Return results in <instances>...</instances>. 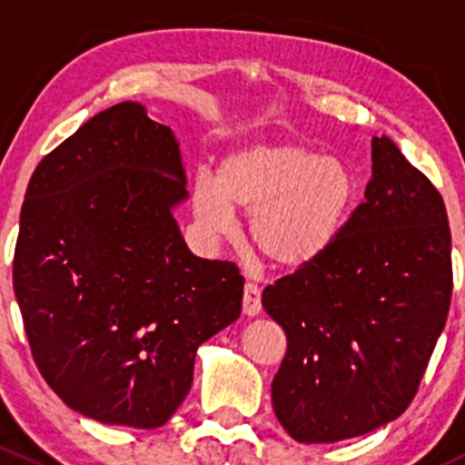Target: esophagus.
Here are the masks:
<instances>
[{
	"instance_id": "34e87169",
	"label": "esophagus",
	"mask_w": 465,
	"mask_h": 465,
	"mask_svg": "<svg viewBox=\"0 0 465 465\" xmlns=\"http://www.w3.org/2000/svg\"><path fill=\"white\" fill-rule=\"evenodd\" d=\"M242 312L247 317H256L261 312V290L256 283H245V290H242Z\"/></svg>"
}]
</instances>
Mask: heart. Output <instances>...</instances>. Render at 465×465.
I'll return each instance as SVG.
<instances>
[{"instance_id": "obj_1", "label": "heart", "mask_w": 465, "mask_h": 465, "mask_svg": "<svg viewBox=\"0 0 465 465\" xmlns=\"http://www.w3.org/2000/svg\"><path fill=\"white\" fill-rule=\"evenodd\" d=\"M358 200L341 159L297 143L247 145L220 163L215 182L198 177L193 215L213 241L232 236L233 211L250 215V241L274 270L299 272L335 247Z\"/></svg>"}]
</instances>
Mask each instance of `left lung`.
Instances as JSON below:
<instances>
[{"instance_id":"1","label":"left lung","mask_w":465,"mask_h":465,"mask_svg":"<svg viewBox=\"0 0 465 465\" xmlns=\"http://www.w3.org/2000/svg\"><path fill=\"white\" fill-rule=\"evenodd\" d=\"M364 203L315 265L262 290L288 337L272 405L299 443L391 423L414 401L452 297L443 198L389 137H373Z\"/></svg>"}]
</instances>
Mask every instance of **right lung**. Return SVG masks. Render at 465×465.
Instances as JSON below:
<instances>
[{
    "label": "right lung",
    "mask_w": 465,
    "mask_h": 465,
    "mask_svg": "<svg viewBox=\"0 0 465 465\" xmlns=\"http://www.w3.org/2000/svg\"><path fill=\"white\" fill-rule=\"evenodd\" d=\"M186 195L175 134L133 101L33 171L13 288L42 378L83 416L162 428L198 346L241 317L238 267L191 254L173 218Z\"/></svg>",
    "instance_id": "right-lung-1"
}]
</instances>
